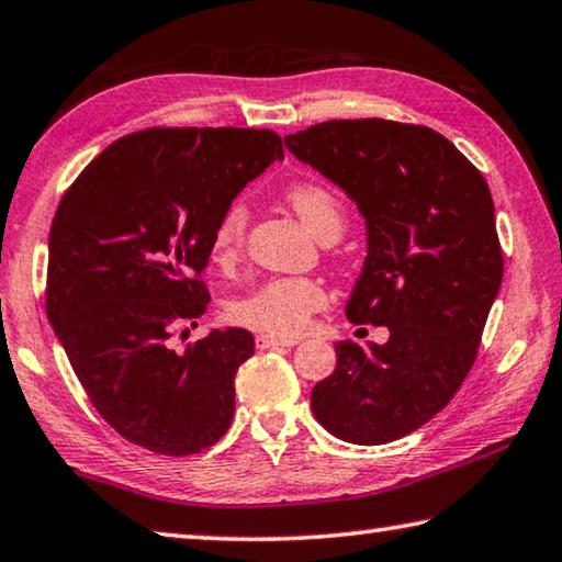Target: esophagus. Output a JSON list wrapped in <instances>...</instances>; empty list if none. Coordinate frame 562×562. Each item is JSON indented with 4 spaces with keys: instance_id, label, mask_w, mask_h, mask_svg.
<instances>
[{
    "instance_id": "esophagus-1",
    "label": "esophagus",
    "mask_w": 562,
    "mask_h": 562,
    "mask_svg": "<svg viewBox=\"0 0 562 562\" xmlns=\"http://www.w3.org/2000/svg\"><path fill=\"white\" fill-rule=\"evenodd\" d=\"M299 341L296 338H279V336H266V334H261V336H256V348H259V351H266V348H281V346H296Z\"/></svg>"
}]
</instances>
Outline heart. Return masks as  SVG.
<instances>
[{"mask_svg":"<svg viewBox=\"0 0 562 562\" xmlns=\"http://www.w3.org/2000/svg\"><path fill=\"white\" fill-rule=\"evenodd\" d=\"M289 206L318 238L341 236L346 209L326 183L293 181L283 191ZM248 224L244 201H232L221 211L211 232V259L218 266H232L241 254ZM328 306V289L314 276H276L259 286L228 301L226 314L234 324L259 330L266 336H299L318 311Z\"/></svg>","mask_w":562,"mask_h":562,"instance_id":"obj_1","label":"heart"}]
</instances>
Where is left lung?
Masks as SVG:
<instances>
[{
	"label": "left lung",
	"instance_id": "left-lung-1",
	"mask_svg": "<svg viewBox=\"0 0 562 562\" xmlns=\"http://www.w3.org/2000/svg\"><path fill=\"white\" fill-rule=\"evenodd\" d=\"M366 218L368 256L346 316L389 326L383 346L336 344V371L311 391L328 434L381 446L448 406L477 356L503 279L483 173L428 126L330 119L286 136Z\"/></svg>",
	"mask_w": 562,
	"mask_h": 562
}]
</instances>
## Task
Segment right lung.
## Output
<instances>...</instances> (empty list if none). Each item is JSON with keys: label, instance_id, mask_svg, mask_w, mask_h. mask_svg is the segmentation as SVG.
<instances>
[{"label": "right lung", "instance_id": "obj_1", "mask_svg": "<svg viewBox=\"0 0 562 562\" xmlns=\"http://www.w3.org/2000/svg\"><path fill=\"white\" fill-rule=\"evenodd\" d=\"M276 159L271 128L154 126L109 144L64 191L47 316L91 406L128 443L194 456L232 426L254 336L214 328L179 353L171 334L206 314L221 211Z\"/></svg>", "mask_w": 562, "mask_h": 562}]
</instances>
